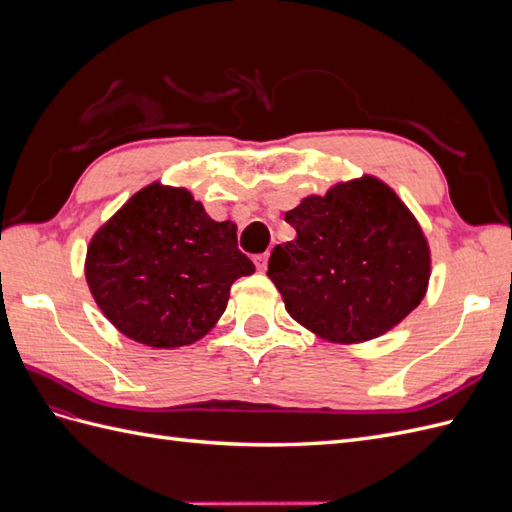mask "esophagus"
Instances as JSON below:
<instances>
[{"instance_id": "esophagus-1", "label": "esophagus", "mask_w": 512, "mask_h": 512, "mask_svg": "<svg viewBox=\"0 0 512 512\" xmlns=\"http://www.w3.org/2000/svg\"><path fill=\"white\" fill-rule=\"evenodd\" d=\"M254 262H256V269L265 273V271H267V265H269V254H260V256H256V258H254Z\"/></svg>"}]
</instances>
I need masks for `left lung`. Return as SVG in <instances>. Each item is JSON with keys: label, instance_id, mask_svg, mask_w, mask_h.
Returning <instances> with one entry per match:
<instances>
[{"label": "left lung", "instance_id": "1", "mask_svg": "<svg viewBox=\"0 0 512 512\" xmlns=\"http://www.w3.org/2000/svg\"><path fill=\"white\" fill-rule=\"evenodd\" d=\"M275 245L271 282L286 312L331 344H363L395 329L423 301L431 277L425 232L391 185L374 175L309 194Z\"/></svg>", "mask_w": 512, "mask_h": 512}]
</instances>
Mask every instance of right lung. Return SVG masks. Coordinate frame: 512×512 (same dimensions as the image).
<instances>
[{
    "mask_svg": "<svg viewBox=\"0 0 512 512\" xmlns=\"http://www.w3.org/2000/svg\"><path fill=\"white\" fill-rule=\"evenodd\" d=\"M254 273L237 226L211 220L185 188L153 181L91 237L85 280L106 320L151 348L203 339L226 312L230 286Z\"/></svg>",
    "mask_w": 512,
    "mask_h": 512,
    "instance_id": "add662e5",
    "label": "right lung"
}]
</instances>
